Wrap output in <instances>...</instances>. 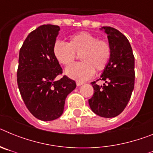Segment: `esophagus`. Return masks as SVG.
<instances>
[{"label":"esophagus","mask_w":153,"mask_h":153,"mask_svg":"<svg viewBox=\"0 0 153 153\" xmlns=\"http://www.w3.org/2000/svg\"><path fill=\"white\" fill-rule=\"evenodd\" d=\"M83 84V82H80V81H76V86H79Z\"/></svg>","instance_id":"esophagus-1"}]
</instances>
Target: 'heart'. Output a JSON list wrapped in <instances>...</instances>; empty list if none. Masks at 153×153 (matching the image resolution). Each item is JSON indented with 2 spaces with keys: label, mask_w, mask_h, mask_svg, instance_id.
Here are the masks:
<instances>
[{
  "label": "heart",
  "mask_w": 153,
  "mask_h": 153,
  "mask_svg": "<svg viewBox=\"0 0 153 153\" xmlns=\"http://www.w3.org/2000/svg\"><path fill=\"white\" fill-rule=\"evenodd\" d=\"M53 55L63 66L70 65L79 55L82 62L67 67L65 73L72 79L84 81L93 76L94 72H100L107 67L112 55V47L106 40L99 39L88 32L72 35L67 44L56 41L53 48Z\"/></svg>",
  "instance_id": "b5f03b06"
}]
</instances>
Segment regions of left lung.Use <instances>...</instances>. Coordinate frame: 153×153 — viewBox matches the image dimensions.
Returning <instances> with one entry per match:
<instances>
[{"instance_id": "left-lung-1", "label": "left lung", "mask_w": 153, "mask_h": 153, "mask_svg": "<svg viewBox=\"0 0 153 153\" xmlns=\"http://www.w3.org/2000/svg\"><path fill=\"white\" fill-rule=\"evenodd\" d=\"M112 47V55L100 79L103 86L96 82L91 84L93 96L89 100L92 111L100 117L112 118L123 111L130 100L135 83V58L128 39L118 30L102 27Z\"/></svg>"}]
</instances>
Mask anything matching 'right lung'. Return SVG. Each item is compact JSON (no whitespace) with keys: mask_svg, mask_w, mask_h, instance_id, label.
Returning a JSON list of instances; mask_svg holds the SVG:
<instances>
[{"mask_svg":"<svg viewBox=\"0 0 153 153\" xmlns=\"http://www.w3.org/2000/svg\"><path fill=\"white\" fill-rule=\"evenodd\" d=\"M60 27L44 24L29 33L19 53L17 85L31 114L43 121L54 120L63 114L65 100L76 88L75 81L63 76L53 55Z\"/></svg>","mask_w":153,"mask_h":153,"instance_id":"right-lung-1","label":"right lung"}]
</instances>
